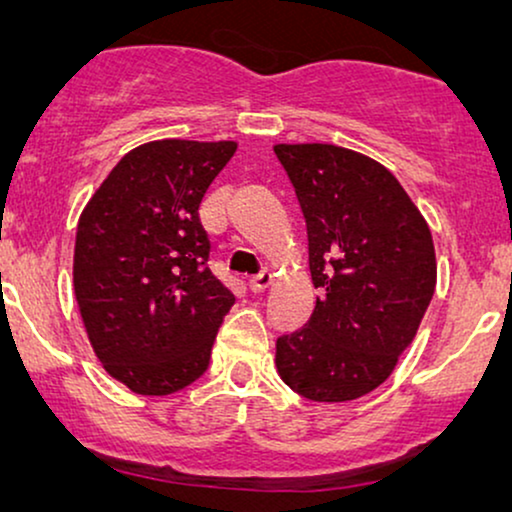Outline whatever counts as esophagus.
<instances>
[{
	"mask_svg": "<svg viewBox=\"0 0 512 512\" xmlns=\"http://www.w3.org/2000/svg\"><path fill=\"white\" fill-rule=\"evenodd\" d=\"M270 284H272V275H270L268 270H263L261 275H256V277H249V289L254 291V293L265 291Z\"/></svg>",
	"mask_w": 512,
	"mask_h": 512,
	"instance_id": "obj_1",
	"label": "esophagus"
}]
</instances>
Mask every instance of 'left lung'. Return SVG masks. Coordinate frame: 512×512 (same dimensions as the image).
<instances>
[{
	"label": "left lung",
	"mask_w": 512,
	"mask_h": 512,
	"mask_svg": "<svg viewBox=\"0 0 512 512\" xmlns=\"http://www.w3.org/2000/svg\"><path fill=\"white\" fill-rule=\"evenodd\" d=\"M307 223L312 284L300 331L277 338V373L319 403L354 401L391 375L436 291L429 223L377 160L335 144H275Z\"/></svg>",
	"instance_id": "left-lung-1"
}]
</instances>
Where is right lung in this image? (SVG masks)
<instances>
[{
	"label": "right lung",
	"mask_w": 512,
	"mask_h": 512,
	"mask_svg": "<svg viewBox=\"0 0 512 512\" xmlns=\"http://www.w3.org/2000/svg\"><path fill=\"white\" fill-rule=\"evenodd\" d=\"M235 142L158 139L118 160L81 212L74 293L104 370L142 396L198 380L235 296L207 268L198 207Z\"/></svg>",
	"instance_id": "obj_1"
}]
</instances>
